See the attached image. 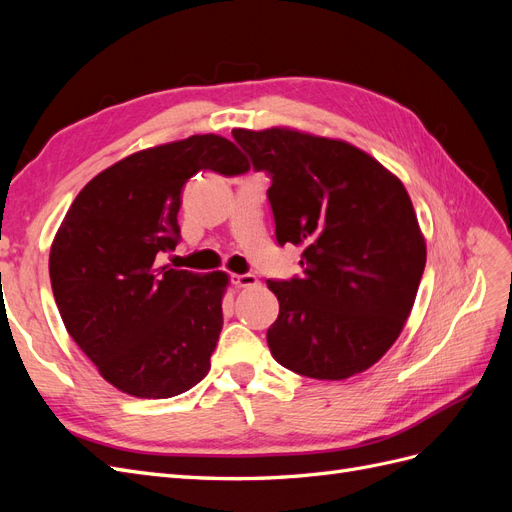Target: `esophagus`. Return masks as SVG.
<instances>
[{
    "label": "esophagus",
    "mask_w": 512,
    "mask_h": 512,
    "mask_svg": "<svg viewBox=\"0 0 512 512\" xmlns=\"http://www.w3.org/2000/svg\"><path fill=\"white\" fill-rule=\"evenodd\" d=\"M232 284L237 288H254L258 284V277L252 273H243V275H232Z\"/></svg>",
    "instance_id": "34e87169"
}]
</instances>
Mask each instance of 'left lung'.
<instances>
[{"label": "left lung", "mask_w": 512, "mask_h": 512, "mask_svg": "<svg viewBox=\"0 0 512 512\" xmlns=\"http://www.w3.org/2000/svg\"><path fill=\"white\" fill-rule=\"evenodd\" d=\"M267 190L280 245H303V275L267 280L280 316L273 359L316 380H346L389 350L412 312L427 247L391 170L346 141L290 128L232 130Z\"/></svg>", "instance_id": "1"}]
</instances>
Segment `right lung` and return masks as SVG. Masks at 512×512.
<instances>
[{
  "label": "right lung",
  "instance_id": "right-lung-1",
  "mask_svg": "<svg viewBox=\"0 0 512 512\" xmlns=\"http://www.w3.org/2000/svg\"><path fill=\"white\" fill-rule=\"evenodd\" d=\"M200 170L232 177L250 164L218 134L132 153L85 185L51 245V286L70 337L134 397L190 391L222 331L224 271L156 267L179 243L181 190Z\"/></svg>",
  "mask_w": 512,
  "mask_h": 512
}]
</instances>
